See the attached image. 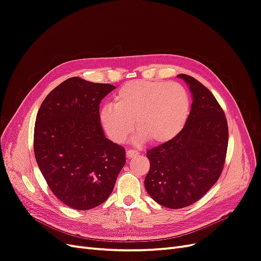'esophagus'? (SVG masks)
Returning <instances> with one entry per match:
<instances>
[{"label":"esophagus","mask_w":261,"mask_h":261,"mask_svg":"<svg viewBox=\"0 0 261 261\" xmlns=\"http://www.w3.org/2000/svg\"><path fill=\"white\" fill-rule=\"evenodd\" d=\"M139 154H140V152L137 151V150H134V149H129L126 151V155H127V158H134V156H137Z\"/></svg>","instance_id":"1"}]
</instances>
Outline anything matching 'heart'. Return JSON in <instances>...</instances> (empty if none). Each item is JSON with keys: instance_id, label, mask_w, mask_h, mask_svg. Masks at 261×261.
<instances>
[{"instance_id": "b5f03b06", "label": "heart", "mask_w": 261, "mask_h": 261, "mask_svg": "<svg viewBox=\"0 0 261 261\" xmlns=\"http://www.w3.org/2000/svg\"><path fill=\"white\" fill-rule=\"evenodd\" d=\"M191 112V99L183 86L168 82L133 81L114 96V106L101 109L100 117L108 134L116 141L133 128L150 143L162 144L183 130Z\"/></svg>"}]
</instances>
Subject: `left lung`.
Wrapping results in <instances>:
<instances>
[{
  "label": "left lung",
  "instance_id": "1",
  "mask_svg": "<svg viewBox=\"0 0 261 261\" xmlns=\"http://www.w3.org/2000/svg\"><path fill=\"white\" fill-rule=\"evenodd\" d=\"M189 85L193 105L178 135L147 150L150 170L145 186L163 207L180 209L198 201L223 171L228 127L223 109L200 82L179 74Z\"/></svg>",
  "mask_w": 261,
  "mask_h": 261
}]
</instances>
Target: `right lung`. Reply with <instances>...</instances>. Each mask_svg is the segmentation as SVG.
<instances>
[{
  "instance_id": "1",
  "label": "right lung",
  "mask_w": 261,
  "mask_h": 261,
  "mask_svg": "<svg viewBox=\"0 0 261 261\" xmlns=\"http://www.w3.org/2000/svg\"><path fill=\"white\" fill-rule=\"evenodd\" d=\"M115 89L72 77L45 97L34 133L37 163L52 193L66 206L89 210L111 195L125 149L106 138L99 105Z\"/></svg>"
}]
</instances>
